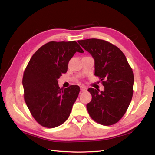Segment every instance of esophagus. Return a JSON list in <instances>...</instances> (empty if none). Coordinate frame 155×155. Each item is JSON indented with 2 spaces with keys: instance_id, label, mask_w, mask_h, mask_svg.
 I'll list each match as a JSON object with an SVG mask.
<instances>
[{
  "instance_id": "esophagus-1",
  "label": "esophagus",
  "mask_w": 155,
  "mask_h": 155,
  "mask_svg": "<svg viewBox=\"0 0 155 155\" xmlns=\"http://www.w3.org/2000/svg\"><path fill=\"white\" fill-rule=\"evenodd\" d=\"M80 90H81V91H86V88L85 87V86H82L80 87Z\"/></svg>"
}]
</instances>
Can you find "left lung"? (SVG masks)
<instances>
[{
  "instance_id": "left-lung-1",
  "label": "left lung",
  "mask_w": 155,
  "mask_h": 155,
  "mask_svg": "<svg viewBox=\"0 0 155 155\" xmlns=\"http://www.w3.org/2000/svg\"><path fill=\"white\" fill-rule=\"evenodd\" d=\"M94 59V75L102 81L104 91L90 88L92 100L86 105L89 115L97 123L109 126L126 113L134 93V76L124 54L106 41L88 39L78 41Z\"/></svg>"
}]
</instances>
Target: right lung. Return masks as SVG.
Returning a JSON list of instances; mask_svg holds the SVG:
<instances>
[{"label":"right lung","instance_id":"1","mask_svg":"<svg viewBox=\"0 0 155 155\" xmlns=\"http://www.w3.org/2000/svg\"><path fill=\"white\" fill-rule=\"evenodd\" d=\"M76 51L84 50L76 41H50L35 52L24 72V98L32 116L47 128L61 125L67 120L80 87L60 88L58 79L67 71Z\"/></svg>","mask_w":155,"mask_h":155}]
</instances>
